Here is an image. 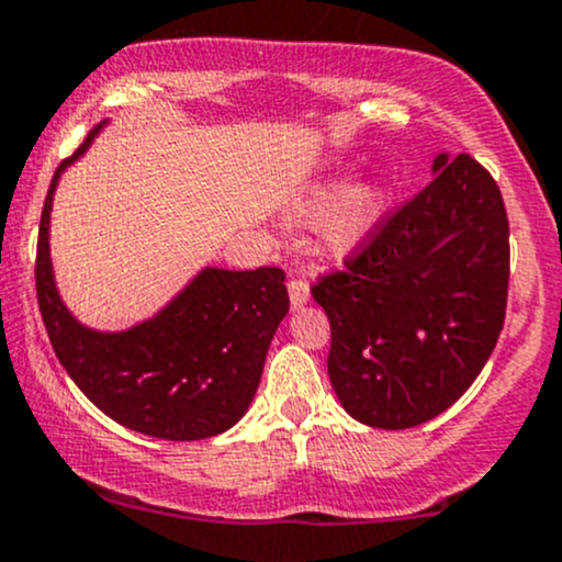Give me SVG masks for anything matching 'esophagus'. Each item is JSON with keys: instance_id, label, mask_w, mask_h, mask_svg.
I'll return each instance as SVG.
<instances>
[{"instance_id": "34e87169", "label": "esophagus", "mask_w": 562, "mask_h": 562, "mask_svg": "<svg viewBox=\"0 0 562 562\" xmlns=\"http://www.w3.org/2000/svg\"><path fill=\"white\" fill-rule=\"evenodd\" d=\"M288 293H290V306L293 308H301L303 303L308 301V282L303 280V277H290L288 282Z\"/></svg>"}]
</instances>
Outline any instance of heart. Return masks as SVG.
Wrapping results in <instances>:
<instances>
[{"mask_svg":"<svg viewBox=\"0 0 562 562\" xmlns=\"http://www.w3.org/2000/svg\"><path fill=\"white\" fill-rule=\"evenodd\" d=\"M391 200V184L383 177L362 179L348 184L340 182L319 187L312 198L303 203V216L327 214L322 224V237L333 254H348L375 232Z\"/></svg>","mask_w":562,"mask_h":562,"instance_id":"heart-1","label":"heart"}]
</instances>
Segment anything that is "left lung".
I'll list each match as a JSON object with an SVG mask.
<instances>
[{"label":"left lung","instance_id":"1","mask_svg":"<svg viewBox=\"0 0 562 562\" xmlns=\"http://www.w3.org/2000/svg\"><path fill=\"white\" fill-rule=\"evenodd\" d=\"M434 171L344 269L312 285L330 319L333 389L372 428H415L449 409L505 325L509 222L499 187L468 153H441Z\"/></svg>","mask_w":562,"mask_h":562}]
</instances>
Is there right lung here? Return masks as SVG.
<instances>
[{"label":"right lung","mask_w":562,"mask_h":562,"mask_svg":"<svg viewBox=\"0 0 562 562\" xmlns=\"http://www.w3.org/2000/svg\"><path fill=\"white\" fill-rule=\"evenodd\" d=\"M94 126L57 166L36 243V299L57 359L97 409L137 434L200 441L235 425L259 389L263 359L288 314L285 272L203 269L158 317L126 333L79 325L57 295L49 211L60 173L92 145Z\"/></svg>","instance_id":"add662e5"}]
</instances>
